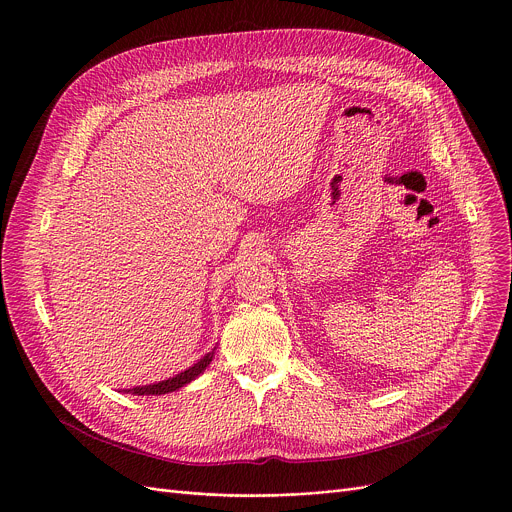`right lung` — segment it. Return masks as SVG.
<instances>
[{"instance_id": "right-lung-1", "label": "right lung", "mask_w": 512, "mask_h": 512, "mask_svg": "<svg viewBox=\"0 0 512 512\" xmlns=\"http://www.w3.org/2000/svg\"><path fill=\"white\" fill-rule=\"evenodd\" d=\"M213 354H215V350H213V352H209L205 358H201L193 368H189V370H185V372L177 374L175 378H168V380H164V382L150 384V386H142V388H140V386H136V388H130V390H124V392H128V394H136V396H160V394L175 392V390H179V388L187 386L189 382H193L199 374H203V372L207 370V366L211 364Z\"/></svg>"}]
</instances>
